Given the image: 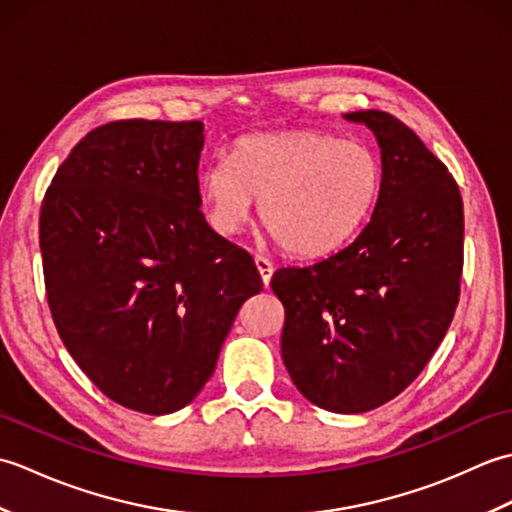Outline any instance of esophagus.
Returning <instances> with one entry per match:
<instances>
[{"instance_id": "obj_1", "label": "esophagus", "mask_w": 512, "mask_h": 512, "mask_svg": "<svg viewBox=\"0 0 512 512\" xmlns=\"http://www.w3.org/2000/svg\"><path fill=\"white\" fill-rule=\"evenodd\" d=\"M255 266H257V270H259V275H262L264 286H268V284H270V277H273V273H275L273 262H270V259H266L264 255H257V257H255Z\"/></svg>"}]
</instances>
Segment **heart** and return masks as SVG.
<instances>
[{"mask_svg": "<svg viewBox=\"0 0 512 512\" xmlns=\"http://www.w3.org/2000/svg\"><path fill=\"white\" fill-rule=\"evenodd\" d=\"M380 184L383 162L365 140L299 129L242 138L233 158L204 169L200 195L220 233H237L262 200V222L281 248L321 257L361 231Z\"/></svg>", "mask_w": 512, "mask_h": 512, "instance_id": "1", "label": "heart"}]
</instances>
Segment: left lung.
Returning a JSON list of instances; mask_svg holds the SVG:
<instances>
[{"label":"left lung","instance_id":"8db88e82","mask_svg":"<svg viewBox=\"0 0 512 512\" xmlns=\"http://www.w3.org/2000/svg\"><path fill=\"white\" fill-rule=\"evenodd\" d=\"M372 129L383 184L350 246L270 281L284 303L281 358L314 405L363 413L405 391L438 350L460 299L464 209L458 182L413 129L380 110Z\"/></svg>","mask_w":512,"mask_h":512}]
</instances>
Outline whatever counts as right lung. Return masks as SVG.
Instances as JSON below:
<instances>
[{"mask_svg": "<svg viewBox=\"0 0 512 512\" xmlns=\"http://www.w3.org/2000/svg\"><path fill=\"white\" fill-rule=\"evenodd\" d=\"M200 121L92 129L43 195L39 246L63 345L118 405L182 409L264 281L200 211Z\"/></svg>", "mask_w": 512, "mask_h": 512, "instance_id": "add662e5", "label": "right lung"}]
</instances>
